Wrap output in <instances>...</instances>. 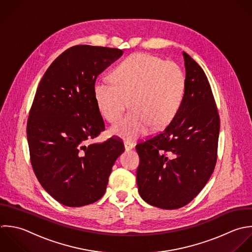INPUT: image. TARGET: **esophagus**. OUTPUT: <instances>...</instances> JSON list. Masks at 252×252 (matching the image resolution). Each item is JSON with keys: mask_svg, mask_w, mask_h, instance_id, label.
Here are the masks:
<instances>
[{"mask_svg": "<svg viewBox=\"0 0 252 252\" xmlns=\"http://www.w3.org/2000/svg\"><path fill=\"white\" fill-rule=\"evenodd\" d=\"M133 147H134V145H133L132 142H129V141H126L125 142V149H126V151H129V150L133 149Z\"/></svg>", "mask_w": 252, "mask_h": 252, "instance_id": "esophagus-1", "label": "esophagus"}]
</instances>
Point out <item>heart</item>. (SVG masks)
Returning <instances> with one entry per match:
<instances>
[{
  "label": "heart",
  "instance_id": "heart-1",
  "mask_svg": "<svg viewBox=\"0 0 252 252\" xmlns=\"http://www.w3.org/2000/svg\"><path fill=\"white\" fill-rule=\"evenodd\" d=\"M112 82L97 81L94 97L101 115L117 123L130 100L129 116L111 127L113 135L134 140L153 126L162 128L177 115L186 89V75L174 62L148 54H133L113 71Z\"/></svg>",
  "mask_w": 252,
  "mask_h": 252
}]
</instances>
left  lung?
<instances>
[{"label": "left lung", "instance_id": "obj_1", "mask_svg": "<svg viewBox=\"0 0 252 252\" xmlns=\"http://www.w3.org/2000/svg\"><path fill=\"white\" fill-rule=\"evenodd\" d=\"M186 89L181 107L159 134L136 145L141 198L162 209L189 203L205 187L217 161L220 118L200 65L183 52Z\"/></svg>", "mask_w": 252, "mask_h": 252}]
</instances>
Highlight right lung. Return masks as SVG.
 Returning a JSON list of instances; mask_svg holds the SVG:
<instances>
[{
  "label": "right lung",
  "mask_w": 252,
  "mask_h": 252,
  "mask_svg": "<svg viewBox=\"0 0 252 252\" xmlns=\"http://www.w3.org/2000/svg\"><path fill=\"white\" fill-rule=\"evenodd\" d=\"M123 54L114 48L73 46L52 63L37 88L26 127L30 161L43 189L65 206L99 200L125 151L114 137L88 144L105 129L95 81Z\"/></svg>",
  "instance_id": "1"
}]
</instances>
